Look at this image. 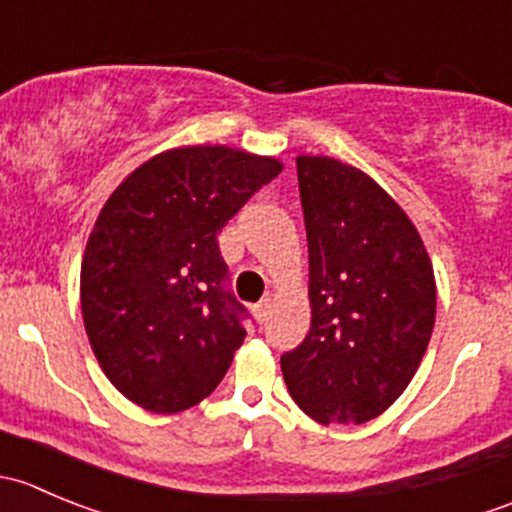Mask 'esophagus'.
<instances>
[{
    "label": "esophagus",
    "mask_w": 512,
    "mask_h": 512,
    "mask_svg": "<svg viewBox=\"0 0 512 512\" xmlns=\"http://www.w3.org/2000/svg\"><path fill=\"white\" fill-rule=\"evenodd\" d=\"M252 314H255L257 322H265L267 314H270V299H262L260 304H255V307H252Z\"/></svg>",
    "instance_id": "esophagus-1"
}]
</instances>
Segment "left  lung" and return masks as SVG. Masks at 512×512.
I'll use <instances>...</instances> for the list:
<instances>
[{"instance_id":"left-lung-1","label":"left lung","mask_w":512,"mask_h":512,"mask_svg":"<svg viewBox=\"0 0 512 512\" xmlns=\"http://www.w3.org/2000/svg\"><path fill=\"white\" fill-rule=\"evenodd\" d=\"M312 324L282 376L322 426L384 414L414 379L436 322V277L416 225L354 165L297 156Z\"/></svg>"}]
</instances>
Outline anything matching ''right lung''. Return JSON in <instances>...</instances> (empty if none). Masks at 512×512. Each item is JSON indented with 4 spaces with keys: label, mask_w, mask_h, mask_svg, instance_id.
<instances>
[{
    "label": "right lung",
    "mask_w": 512,
    "mask_h": 512,
    "mask_svg": "<svg viewBox=\"0 0 512 512\" xmlns=\"http://www.w3.org/2000/svg\"><path fill=\"white\" fill-rule=\"evenodd\" d=\"M282 163L180 146L138 165L98 213L81 262V312L103 374L128 401L178 414L215 391L245 342L218 232Z\"/></svg>",
    "instance_id": "obj_1"
}]
</instances>
